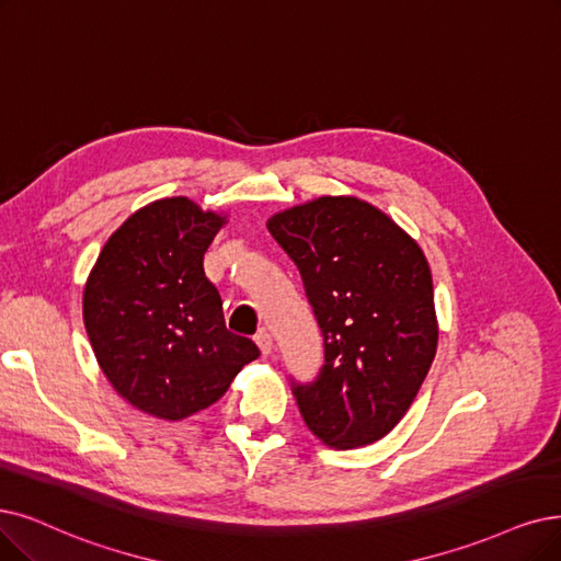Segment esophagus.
Wrapping results in <instances>:
<instances>
[{
  "label": "esophagus",
  "mask_w": 561,
  "mask_h": 561,
  "mask_svg": "<svg viewBox=\"0 0 561 561\" xmlns=\"http://www.w3.org/2000/svg\"><path fill=\"white\" fill-rule=\"evenodd\" d=\"M255 343H257V347H260L262 356H268V354L274 352V339H272V333L260 331V333L255 335Z\"/></svg>",
  "instance_id": "34e87169"
}]
</instances>
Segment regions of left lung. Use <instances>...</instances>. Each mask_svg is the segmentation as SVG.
I'll return each mask as SVG.
<instances>
[{
	"label": "left lung",
	"mask_w": 561,
	"mask_h": 561,
	"mask_svg": "<svg viewBox=\"0 0 561 561\" xmlns=\"http://www.w3.org/2000/svg\"><path fill=\"white\" fill-rule=\"evenodd\" d=\"M266 228L297 264L324 341L318 377L293 379L306 425L335 449L377 442L410 410L437 350L423 251L356 197H318Z\"/></svg>",
	"instance_id": "left-lung-1"
}]
</instances>
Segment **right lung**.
Here are the masks:
<instances>
[{"label":"right lung","instance_id":"add662e5","mask_svg":"<svg viewBox=\"0 0 561 561\" xmlns=\"http://www.w3.org/2000/svg\"><path fill=\"white\" fill-rule=\"evenodd\" d=\"M226 218L188 197L133 214L107 239L89 274L82 318L96 362L133 408L179 421L228 391L260 356L230 333L205 253Z\"/></svg>","mask_w":561,"mask_h":561}]
</instances>
